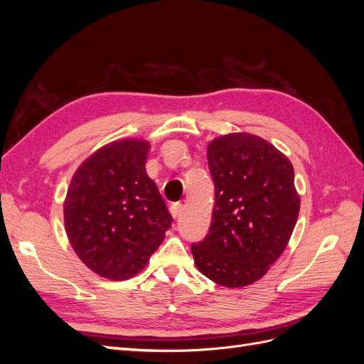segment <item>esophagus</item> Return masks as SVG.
<instances>
[{
  "label": "esophagus",
  "mask_w": 364,
  "mask_h": 364,
  "mask_svg": "<svg viewBox=\"0 0 364 364\" xmlns=\"http://www.w3.org/2000/svg\"><path fill=\"white\" fill-rule=\"evenodd\" d=\"M182 209H183V205H182L181 202H176V203H173V205L170 206V213H171V215L176 218V217L181 215Z\"/></svg>",
  "instance_id": "1"
}]
</instances>
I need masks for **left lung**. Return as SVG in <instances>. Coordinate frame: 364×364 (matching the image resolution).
Segmentation results:
<instances>
[{"label": "left lung", "instance_id": "1", "mask_svg": "<svg viewBox=\"0 0 364 364\" xmlns=\"http://www.w3.org/2000/svg\"><path fill=\"white\" fill-rule=\"evenodd\" d=\"M208 165L215 203L209 232L193 243L197 269L237 289L258 281L287 247L301 200L289 158L250 134L209 142Z\"/></svg>", "mask_w": 364, "mask_h": 364}]
</instances>
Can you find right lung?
Returning a JSON list of instances; mask_svg holds the SVG:
<instances>
[{
    "label": "right lung",
    "mask_w": 364,
    "mask_h": 364,
    "mask_svg": "<svg viewBox=\"0 0 364 364\" xmlns=\"http://www.w3.org/2000/svg\"><path fill=\"white\" fill-rule=\"evenodd\" d=\"M150 146L119 139L97 150L74 173L63 203L74 252L103 278L135 277L171 226L173 217L146 171Z\"/></svg>",
    "instance_id": "add662e5"
}]
</instances>
